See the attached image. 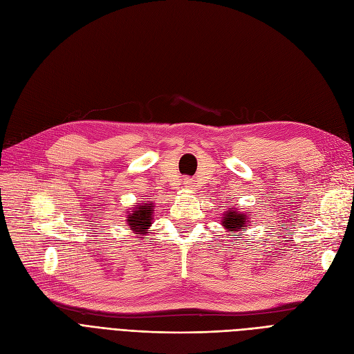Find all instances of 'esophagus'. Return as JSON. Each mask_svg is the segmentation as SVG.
Listing matches in <instances>:
<instances>
[{
    "label": "esophagus",
    "instance_id": "34e87169",
    "mask_svg": "<svg viewBox=\"0 0 354 354\" xmlns=\"http://www.w3.org/2000/svg\"><path fill=\"white\" fill-rule=\"evenodd\" d=\"M185 187H186V189H194V187H195V183H194V181H192V180H186V181H185Z\"/></svg>",
    "mask_w": 354,
    "mask_h": 354
}]
</instances>
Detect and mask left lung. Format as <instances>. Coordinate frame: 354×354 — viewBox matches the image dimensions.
I'll list each match as a JSON object with an SVG mask.
<instances>
[{"mask_svg":"<svg viewBox=\"0 0 354 354\" xmlns=\"http://www.w3.org/2000/svg\"><path fill=\"white\" fill-rule=\"evenodd\" d=\"M250 216V212H241L233 207L224 211L221 217V226L227 232V236H239V233L246 227V224L251 223Z\"/></svg>","mask_w":354,"mask_h":354,"instance_id":"8db88e82","label":"left lung"}]
</instances>
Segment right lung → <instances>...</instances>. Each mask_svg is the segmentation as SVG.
<instances>
[{"instance_id": "obj_1", "label": "right lung", "mask_w": 354, "mask_h": 354, "mask_svg": "<svg viewBox=\"0 0 354 354\" xmlns=\"http://www.w3.org/2000/svg\"><path fill=\"white\" fill-rule=\"evenodd\" d=\"M153 202L152 201H143L138 202L137 205L128 211L127 214V224L130 226V230L136 234V238L142 239L149 233V227L153 223Z\"/></svg>"}]
</instances>
